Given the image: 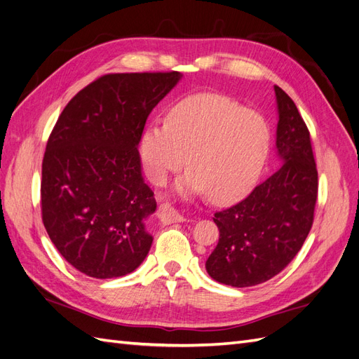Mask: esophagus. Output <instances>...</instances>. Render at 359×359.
I'll use <instances>...</instances> for the list:
<instances>
[{
	"label": "esophagus",
	"instance_id": "1",
	"mask_svg": "<svg viewBox=\"0 0 359 359\" xmlns=\"http://www.w3.org/2000/svg\"><path fill=\"white\" fill-rule=\"evenodd\" d=\"M157 215L158 219L166 223V224H170V223H181L186 219H184V215H181L173 206H170L169 203H163L160 205V208L157 211Z\"/></svg>",
	"mask_w": 359,
	"mask_h": 359
}]
</instances>
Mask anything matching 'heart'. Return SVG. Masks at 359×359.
<instances>
[{
    "label": "heart",
    "mask_w": 359,
    "mask_h": 359,
    "mask_svg": "<svg viewBox=\"0 0 359 359\" xmlns=\"http://www.w3.org/2000/svg\"><path fill=\"white\" fill-rule=\"evenodd\" d=\"M271 148L266 119L222 94H196L172 107L166 123L149 124L140 139L147 175L163 184L186 165L181 193H210L229 202L253 186Z\"/></svg>",
    "instance_id": "obj_1"
}]
</instances>
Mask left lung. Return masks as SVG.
I'll return each mask as SVG.
<instances>
[{"label":"left lung","instance_id":"1","mask_svg":"<svg viewBox=\"0 0 359 359\" xmlns=\"http://www.w3.org/2000/svg\"><path fill=\"white\" fill-rule=\"evenodd\" d=\"M274 91L283 166L212 219L220 238L205 268L227 286H256L277 276L298 255L314 219L319 184L310 132L290 97L277 85Z\"/></svg>","mask_w":359,"mask_h":359}]
</instances>
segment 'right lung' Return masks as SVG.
I'll list each match as a JSON object with an SVG mask.
<instances>
[{"mask_svg":"<svg viewBox=\"0 0 359 359\" xmlns=\"http://www.w3.org/2000/svg\"><path fill=\"white\" fill-rule=\"evenodd\" d=\"M181 73H112L64 107L41 165V219L53 245L81 273L123 277L144 262L157 208L137 145L147 118Z\"/></svg>","mask_w":359,"mask_h":359,"instance_id":"add662e5","label":"right lung"}]
</instances>
